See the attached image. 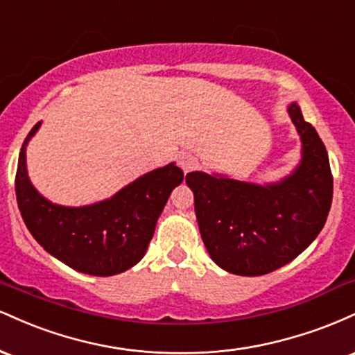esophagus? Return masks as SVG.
<instances>
[{
  "instance_id": "1",
  "label": "esophagus",
  "mask_w": 355,
  "mask_h": 355,
  "mask_svg": "<svg viewBox=\"0 0 355 355\" xmlns=\"http://www.w3.org/2000/svg\"><path fill=\"white\" fill-rule=\"evenodd\" d=\"M178 166L183 170V173H189L198 166V158L190 153H183L178 157Z\"/></svg>"
}]
</instances>
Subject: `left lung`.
<instances>
[{
  "label": "left lung",
  "instance_id": "obj_1",
  "mask_svg": "<svg viewBox=\"0 0 355 355\" xmlns=\"http://www.w3.org/2000/svg\"><path fill=\"white\" fill-rule=\"evenodd\" d=\"M287 112L302 140V160L288 177L266 185L205 172L185 177L203 243L230 274L263 275L292 262L324 229L331 210L334 180L325 145L295 101Z\"/></svg>",
  "mask_w": 355,
  "mask_h": 355
}]
</instances>
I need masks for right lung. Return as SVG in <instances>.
<instances>
[{
    "label": "right lung",
    "instance_id": "add662e5",
    "mask_svg": "<svg viewBox=\"0 0 355 355\" xmlns=\"http://www.w3.org/2000/svg\"><path fill=\"white\" fill-rule=\"evenodd\" d=\"M16 170V200L36 242L48 254L81 274L108 277L121 274L144 259L155 225L170 193L183 180V172L168 164L141 175L108 200L85 207H63L42 197L26 170V145Z\"/></svg>",
    "mask_w": 355,
    "mask_h": 355
}]
</instances>
